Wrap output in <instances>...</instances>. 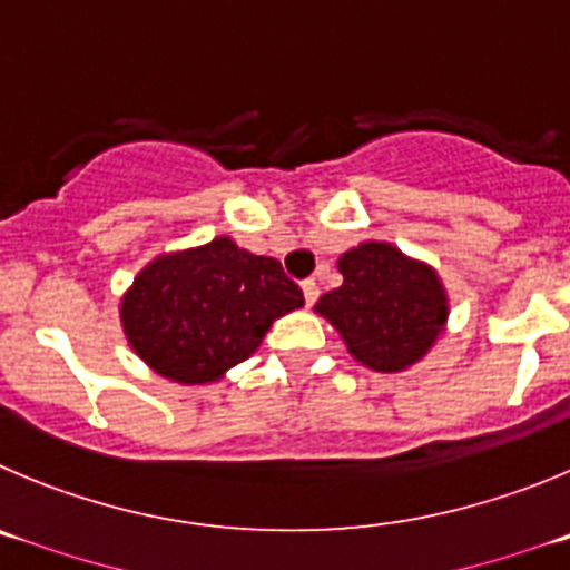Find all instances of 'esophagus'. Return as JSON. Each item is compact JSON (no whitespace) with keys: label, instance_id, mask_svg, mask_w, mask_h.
<instances>
[{"label":"esophagus","instance_id":"1","mask_svg":"<svg viewBox=\"0 0 570 570\" xmlns=\"http://www.w3.org/2000/svg\"><path fill=\"white\" fill-rule=\"evenodd\" d=\"M301 286H303V297H306V306H312V303L317 301V295H321V286H317L315 278L303 281Z\"/></svg>","mask_w":570,"mask_h":570}]
</instances>
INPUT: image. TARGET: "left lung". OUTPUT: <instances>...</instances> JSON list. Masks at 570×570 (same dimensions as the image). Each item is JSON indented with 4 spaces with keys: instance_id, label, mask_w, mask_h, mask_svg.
Returning <instances> with one entry per match:
<instances>
[{
    "instance_id": "1",
    "label": "left lung",
    "mask_w": 570,
    "mask_h": 570,
    "mask_svg": "<svg viewBox=\"0 0 570 570\" xmlns=\"http://www.w3.org/2000/svg\"><path fill=\"white\" fill-rule=\"evenodd\" d=\"M343 286L326 292L315 312L365 368L396 374L433 348L444 332L446 292L435 269L387 242H363L340 255Z\"/></svg>"
}]
</instances>
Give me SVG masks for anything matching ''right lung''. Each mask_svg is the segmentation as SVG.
<instances>
[{
  "label": "right lung",
  "mask_w": 570,
  "mask_h": 570,
  "mask_svg": "<svg viewBox=\"0 0 570 570\" xmlns=\"http://www.w3.org/2000/svg\"><path fill=\"white\" fill-rule=\"evenodd\" d=\"M301 306V286L278 261L219 236L140 269L120 301V323L154 374L205 385L244 363L273 321Z\"/></svg>",
  "instance_id": "obj_1"
}]
</instances>
